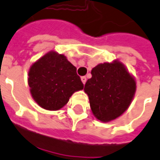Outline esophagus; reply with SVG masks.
<instances>
[{
    "instance_id": "esophagus-1",
    "label": "esophagus",
    "mask_w": 160,
    "mask_h": 160,
    "mask_svg": "<svg viewBox=\"0 0 160 160\" xmlns=\"http://www.w3.org/2000/svg\"><path fill=\"white\" fill-rule=\"evenodd\" d=\"M86 80H87V79H86V77H82V78H81V81H82V82L83 84L86 82Z\"/></svg>"
}]
</instances>
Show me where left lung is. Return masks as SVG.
<instances>
[{
  "mask_svg": "<svg viewBox=\"0 0 160 160\" xmlns=\"http://www.w3.org/2000/svg\"><path fill=\"white\" fill-rule=\"evenodd\" d=\"M92 78L84 85L93 115L102 122L119 118L134 98L137 82L122 62L98 64L92 69Z\"/></svg>",
  "mask_w": 160,
  "mask_h": 160,
  "instance_id": "obj_1",
  "label": "left lung"
}]
</instances>
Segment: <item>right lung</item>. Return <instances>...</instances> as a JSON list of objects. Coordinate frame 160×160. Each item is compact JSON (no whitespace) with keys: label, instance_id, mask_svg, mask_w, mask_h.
<instances>
[{"label":"right lung","instance_id":"add662e5","mask_svg":"<svg viewBox=\"0 0 160 160\" xmlns=\"http://www.w3.org/2000/svg\"><path fill=\"white\" fill-rule=\"evenodd\" d=\"M28 84L34 101L43 109L57 111L69 100L73 93L83 89L77 68L64 54L47 52L31 66Z\"/></svg>","mask_w":160,"mask_h":160}]
</instances>
